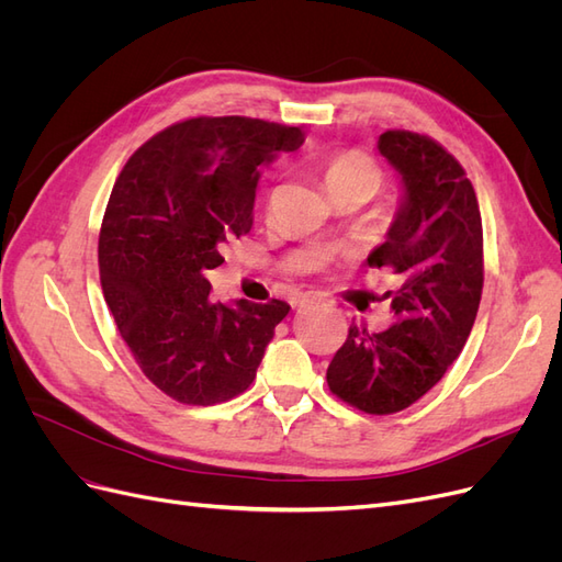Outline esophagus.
<instances>
[{
	"label": "esophagus",
	"instance_id": "obj_1",
	"mask_svg": "<svg viewBox=\"0 0 562 562\" xmlns=\"http://www.w3.org/2000/svg\"><path fill=\"white\" fill-rule=\"evenodd\" d=\"M321 302H328V297L326 295H321V293H307L302 297V307H307V304H321Z\"/></svg>",
	"mask_w": 562,
	"mask_h": 562
}]
</instances>
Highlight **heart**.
<instances>
[{
    "label": "heart",
    "instance_id": "1",
    "mask_svg": "<svg viewBox=\"0 0 562 562\" xmlns=\"http://www.w3.org/2000/svg\"><path fill=\"white\" fill-rule=\"evenodd\" d=\"M323 180H326L328 192L339 190V187H359V190H366L372 196L382 187V171L363 151L351 149L339 151L326 164Z\"/></svg>",
    "mask_w": 562,
    "mask_h": 562
}]
</instances>
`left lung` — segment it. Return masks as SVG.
Listing matches in <instances>:
<instances>
[{
	"label": "left lung",
	"mask_w": 562,
	"mask_h": 562,
	"mask_svg": "<svg viewBox=\"0 0 562 562\" xmlns=\"http://www.w3.org/2000/svg\"><path fill=\"white\" fill-rule=\"evenodd\" d=\"M378 149L405 184L386 241L368 258L401 281L386 293L396 323L384 333L351 323L326 380L356 411L394 415L438 384L467 345L483 295V220L462 164L429 135L391 128Z\"/></svg>",
	"instance_id": "left-lung-1"
}]
</instances>
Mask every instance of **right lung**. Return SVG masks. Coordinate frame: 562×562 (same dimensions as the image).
<instances>
[{
    "label": "right lung",
    "mask_w": 562,
    "mask_h": 562,
    "mask_svg": "<svg viewBox=\"0 0 562 562\" xmlns=\"http://www.w3.org/2000/svg\"><path fill=\"white\" fill-rule=\"evenodd\" d=\"M297 126L192 116L159 131L119 173L98 239L100 285L143 375L184 405H215L252 384L291 312L283 300H213L209 269L252 227L260 166L302 145Z\"/></svg>",
    "instance_id": "right-lung-1"
}]
</instances>
